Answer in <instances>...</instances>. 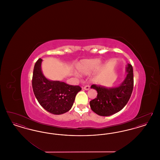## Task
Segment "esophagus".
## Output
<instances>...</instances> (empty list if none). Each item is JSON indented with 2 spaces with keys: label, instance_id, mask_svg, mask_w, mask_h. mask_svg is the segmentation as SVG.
<instances>
[{
  "label": "esophagus",
  "instance_id": "obj_1",
  "mask_svg": "<svg viewBox=\"0 0 160 160\" xmlns=\"http://www.w3.org/2000/svg\"><path fill=\"white\" fill-rule=\"evenodd\" d=\"M83 89L84 90H86V91H88V90H89V89H90V86H88V85L85 86L84 87Z\"/></svg>",
  "mask_w": 160,
  "mask_h": 160
}]
</instances>
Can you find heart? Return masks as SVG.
I'll list each match as a JSON object with an SVG mask.
<instances>
[{
    "label": "heart",
    "instance_id": "b5f03b06",
    "mask_svg": "<svg viewBox=\"0 0 160 160\" xmlns=\"http://www.w3.org/2000/svg\"><path fill=\"white\" fill-rule=\"evenodd\" d=\"M99 63L100 60L97 58L82 60L78 62L75 67L77 73L80 76L87 75L96 68Z\"/></svg>",
    "mask_w": 160,
    "mask_h": 160
}]
</instances>
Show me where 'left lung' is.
<instances>
[{
    "label": "left lung",
    "instance_id": "obj_1",
    "mask_svg": "<svg viewBox=\"0 0 160 160\" xmlns=\"http://www.w3.org/2000/svg\"><path fill=\"white\" fill-rule=\"evenodd\" d=\"M124 80L119 86L106 88L92 84L91 88L97 91V97L89 102L92 110L102 116H108L121 111L126 106L131 97L134 85L133 69L128 63Z\"/></svg>",
    "mask_w": 160,
    "mask_h": 160
}]
</instances>
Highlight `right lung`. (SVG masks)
Wrapping results in <instances>:
<instances>
[{
  "label": "right lung",
  "mask_w": 160,
  "mask_h": 160,
  "mask_svg": "<svg viewBox=\"0 0 160 160\" xmlns=\"http://www.w3.org/2000/svg\"><path fill=\"white\" fill-rule=\"evenodd\" d=\"M42 61L39 59L33 69L32 88L35 96L47 112L54 114H63L71 108L77 93L82 88L79 86L47 79L41 70Z\"/></svg>",
  "instance_id": "right-lung-1"
}]
</instances>
